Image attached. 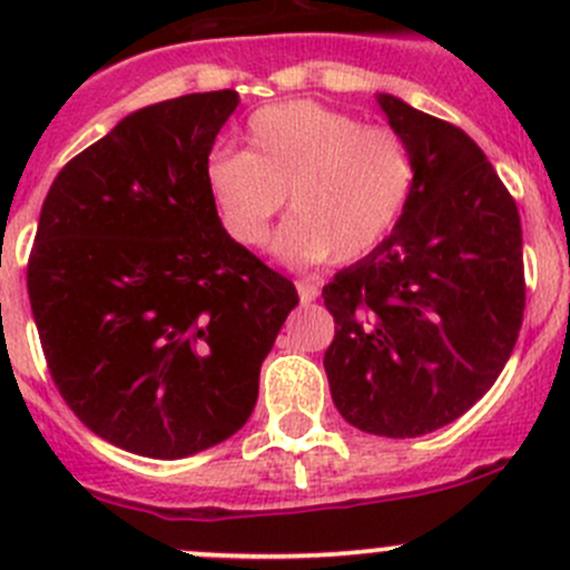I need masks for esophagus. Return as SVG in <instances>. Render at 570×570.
<instances>
[{"label": "esophagus", "mask_w": 570, "mask_h": 570, "mask_svg": "<svg viewBox=\"0 0 570 570\" xmlns=\"http://www.w3.org/2000/svg\"><path fill=\"white\" fill-rule=\"evenodd\" d=\"M297 295H301L303 303H314L320 297V281L297 278Z\"/></svg>", "instance_id": "obj_1"}]
</instances>
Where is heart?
<instances>
[{
	"instance_id": "heart-1",
	"label": "heart",
	"mask_w": 570,
	"mask_h": 570,
	"mask_svg": "<svg viewBox=\"0 0 570 570\" xmlns=\"http://www.w3.org/2000/svg\"><path fill=\"white\" fill-rule=\"evenodd\" d=\"M204 181L228 237L256 248L289 195L275 237L286 262H353L375 250L405 215L416 181L407 142L314 101L258 109L245 151L217 148Z\"/></svg>"
}]
</instances>
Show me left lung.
<instances>
[{
    "label": "left lung",
    "mask_w": 570,
    "mask_h": 570,
    "mask_svg": "<svg viewBox=\"0 0 570 570\" xmlns=\"http://www.w3.org/2000/svg\"><path fill=\"white\" fill-rule=\"evenodd\" d=\"M377 101L416 181L394 232L322 289L336 322L325 372L353 428L416 439L463 416L513 353L527 303L521 217L463 129L394 96Z\"/></svg>",
    "instance_id": "obj_1"
}]
</instances>
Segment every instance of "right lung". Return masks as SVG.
Listing matches in <instances>:
<instances>
[{
  "instance_id": "obj_1",
  "label": "right lung",
  "mask_w": 570,
  "mask_h": 570,
  "mask_svg": "<svg viewBox=\"0 0 570 570\" xmlns=\"http://www.w3.org/2000/svg\"><path fill=\"white\" fill-rule=\"evenodd\" d=\"M237 90L142 107L51 181L27 262L46 366L96 435L146 458L237 433L286 314L289 278L234 243L204 165Z\"/></svg>"
}]
</instances>
